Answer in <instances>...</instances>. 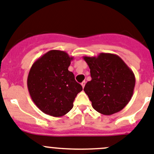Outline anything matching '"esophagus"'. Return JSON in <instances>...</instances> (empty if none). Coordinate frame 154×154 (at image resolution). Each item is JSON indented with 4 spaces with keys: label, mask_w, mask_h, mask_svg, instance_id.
<instances>
[{
    "label": "esophagus",
    "mask_w": 154,
    "mask_h": 154,
    "mask_svg": "<svg viewBox=\"0 0 154 154\" xmlns=\"http://www.w3.org/2000/svg\"><path fill=\"white\" fill-rule=\"evenodd\" d=\"M85 84H86L85 81H83L81 83V86H82V87H83V88H84V87H85Z\"/></svg>",
    "instance_id": "obj_1"
}]
</instances>
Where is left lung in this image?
Here are the masks:
<instances>
[{
  "mask_svg": "<svg viewBox=\"0 0 154 154\" xmlns=\"http://www.w3.org/2000/svg\"><path fill=\"white\" fill-rule=\"evenodd\" d=\"M90 69L91 80L84 92L96 111L106 116L123 109L133 96L135 77L119 56L100 53L97 57L84 56Z\"/></svg>",
  "mask_w": 154,
  "mask_h": 154,
  "instance_id": "obj_1",
  "label": "left lung"
}]
</instances>
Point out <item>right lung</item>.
<instances>
[{
  "label": "right lung",
  "instance_id": "obj_1",
  "mask_svg": "<svg viewBox=\"0 0 154 154\" xmlns=\"http://www.w3.org/2000/svg\"><path fill=\"white\" fill-rule=\"evenodd\" d=\"M73 59L65 51L51 50L32 65L27 87L32 100L42 112L61 117L74 106L75 97L83 88L68 70Z\"/></svg>",
  "mask_w": 154,
  "mask_h": 154
}]
</instances>
